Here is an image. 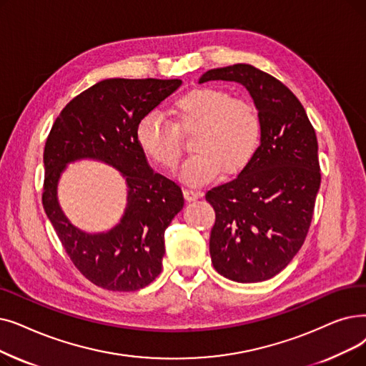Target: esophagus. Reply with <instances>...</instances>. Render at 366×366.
<instances>
[{
    "label": "esophagus",
    "mask_w": 366,
    "mask_h": 366,
    "mask_svg": "<svg viewBox=\"0 0 366 366\" xmlns=\"http://www.w3.org/2000/svg\"><path fill=\"white\" fill-rule=\"evenodd\" d=\"M200 196H202V192H199V189H194V188H185V189H184V197H185L188 202L197 200Z\"/></svg>",
    "instance_id": "esophagus-1"
}]
</instances>
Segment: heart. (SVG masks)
Wrapping results in <instances>:
<instances>
[{"label": "heart", "instance_id": "heart-1", "mask_svg": "<svg viewBox=\"0 0 366 366\" xmlns=\"http://www.w3.org/2000/svg\"><path fill=\"white\" fill-rule=\"evenodd\" d=\"M193 134L194 152L184 163L181 178L188 184H204L222 170L236 174L256 155L263 125L257 107L215 86L189 89L173 100L170 122L158 112H148L136 125V142L155 163L177 169L182 147L179 134Z\"/></svg>", "mask_w": 366, "mask_h": 366}]
</instances>
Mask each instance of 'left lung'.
I'll list each match as a JSON object with an SVG mask.
<instances>
[{
  "instance_id": "1",
  "label": "left lung",
  "mask_w": 366,
  "mask_h": 366,
  "mask_svg": "<svg viewBox=\"0 0 366 366\" xmlns=\"http://www.w3.org/2000/svg\"><path fill=\"white\" fill-rule=\"evenodd\" d=\"M242 84L263 125L249 164L206 193L215 211L209 252L215 271L236 282L275 277L304 244L322 173L314 127L296 95L249 64L214 69L199 82Z\"/></svg>"
}]
</instances>
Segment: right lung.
Listing matches in <instances>:
<instances>
[{"label": "right lung", "instance_id": "obj_1", "mask_svg": "<svg viewBox=\"0 0 366 366\" xmlns=\"http://www.w3.org/2000/svg\"><path fill=\"white\" fill-rule=\"evenodd\" d=\"M181 84L179 79H106L67 103L46 139L44 212L79 272L104 290L144 289L162 272L164 232L182 209L184 196L178 184L149 167L136 142V125ZM81 157L114 165L129 187L126 212L106 234L76 229L57 204L60 173Z\"/></svg>", "mask_w": 366, "mask_h": 366}]
</instances>
